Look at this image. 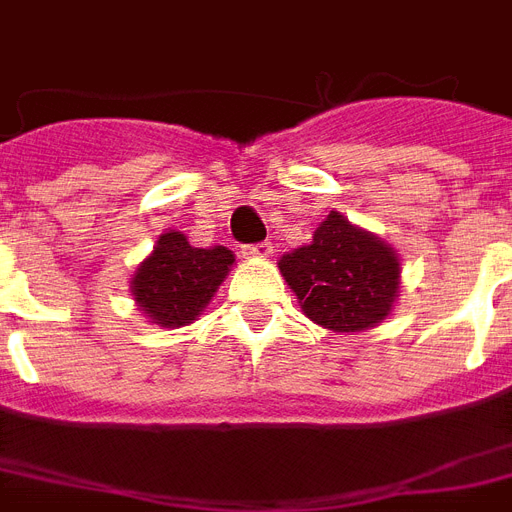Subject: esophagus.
Wrapping results in <instances>:
<instances>
[{"instance_id": "34e87169", "label": "esophagus", "mask_w": 512, "mask_h": 512, "mask_svg": "<svg viewBox=\"0 0 512 512\" xmlns=\"http://www.w3.org/2000/svg\"><path fill=\"white\" fill-rule=\"evenodd\" d=\"M244 255L247 257H271L273 244L271 241H260V244H252V247H244Z\"/></svg>"}]
</instances>
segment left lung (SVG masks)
I'll list each match as a JSON object with an SVG mask.
<instances>
[{
    "mask_svg": "<svg viewBox=\"0 0 512 512\" xmlns=\"http://www.w3.org/2000/svg\"><path fill=\"white\" fill-rule=\"evenodd\" d=\"M300 311L332 332H366L388 319L401 292V257L388 241L332 209L313 239L279 260Z\"/></svg>",
    "mask_w": 512,
    "mask_h": 512,
    "instance_id": "obj_1",
    "label": "left lung"
}]
</instances>
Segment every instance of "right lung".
<instances>
[{
    "label": "right lung",
    "instance_id": "obj_1",
    "mask_svg": "<svg viewBox=\"0 0 512 512\" xmlns=\"http://www.w3.org/2000/svg\"><path fill=\"white\" fill-rule=\"evenodd\" d=\"M233 265L236 255L228 247H193L183 231H164L132 273V300L156 327H188L212 303Z\"/></svg>",
    "mask_w": 512,
    "mask_h": 512
}]
</instances>
